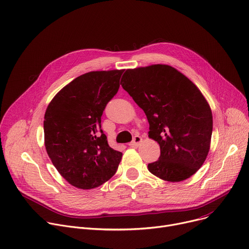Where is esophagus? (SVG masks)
<instances>
[{
    "label": "esophagus",
    "mask_w": 249,
    "mask_h": 249,
    "mask_svg": "<svg viewBox=\"0 0 249 249\" xmlns=\"http://www.w3.org/2000/svg\"><path fill=\"white\" fill-rule=\"evenodd\" d=\"M141 142H142V138H141L140 136L136 135V136L133 138V140H132V142L129 143V146H130V147H137Z\"/></svg>",
    "instance_id": "1"
}]
</instances>
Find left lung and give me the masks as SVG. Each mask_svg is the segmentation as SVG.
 Here are the masks:
<instances>
[{
    "label": "left lung",
    "mask_w": 249,
    "mask_h": 249,
    "mask_svg": "<svg viewBox=\"0 0 249 249\" xmlns=\"http://www.w3.org/2000/svg\"><path fill=\"white\" fill-rule=\"evenodd\" d=\"M121 85L144 111L149 137L160 146L148 170L170 182L192 176L204 163L212 135V113L193 83L168 65L128 69Z\"/></svg>",
    "instance_id": "left-lung-1"
}]
</instances>
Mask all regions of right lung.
Returning <instances> with one entry per match:
<instances>
[{"label": "right lung", "instance_id": "add662e5", "mask_svg": "<svg viewBox=\"0 0 249 249\" xmlns=\"http://www.w3.org/2000/svg\"><path fill=\"white\" fill-rule=\"evenodd\" d=\"M124 70L83 74L66 85L45 113L47 153L58 172L77 188L92 189L117 171L122 153L108 144L101 116L117 94Z\"/></svg>", "mask_w": 249, "mask_h": 249}]
</instances>
